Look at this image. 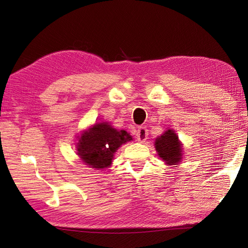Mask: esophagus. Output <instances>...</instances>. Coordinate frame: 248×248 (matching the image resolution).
Wrapping results in <instances>:
<instances>
[{"label":"esophagus","instance_id":"obj_1","mask_svg":"<svg viewBox=\"0 0 248 248\" xmlns=\"http://www.w3.org/2000/svg\"><path fill=\"white\" fill-rule=\"evenodd\" d=\"M136 139H138V140L140 141V143H144V141H146V140L148 139V130L145 127H140L136 130Z\"/></svg>","mask_w":248,"mask_h":248}]
</instances>
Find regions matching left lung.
<instances>
[{"mask_svg": "<svg viewBox=\"0 0 248 248\" xmlns=\"http://www.w3.org/2000/svg\"><path fill=\"white\" fill-rule=\"evenodd\" d=\"M157 155L168 165H177L182 160V144L175 131L168 129L155 141Z\"/></svg>", "mask_w": 248, "mask_h": 248, "instance_id": "left-lung-1", "label": "left lung"}]
</instances>
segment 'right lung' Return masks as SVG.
<instances>
[{
    "label": "right lung",
    "instance_id": "add662e5",
    "mask_svg": "<svg viewBox=\"0 0 248 248\" xmlns=\"http://www.w3.org/2000/svg\"><path fill=\"white\" fill-rule=\"evenodd\" d=\"M124 130L113 128L108 123H98L84 131L77 143L78 155L91 168L108 167L119 147L132 140Z\"/></svg>",
    "mask_w": 248,
    "mask_h": 248
}]
</instances>
